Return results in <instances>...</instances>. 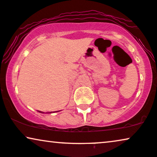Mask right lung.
<instances>
[{"label":"right lung","instance_id":"right-lung-1","mask_svg":"<svg viewBox=\"0 0 157 157\" xmlns=\"http://www.w3.org/2000/svg\"><path fill=\"white\" fill-rule=\"evenodd\" d=\"M39 112H41V113H44V112H40V111H38ZM49 113H52V112H49Z\"/></svg>","mask_w":157,"mask_h":157}]
</instances>
